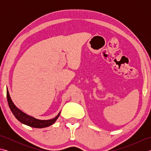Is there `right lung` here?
Masks as SVG:
<instances>
[{"instance_id": "obj_1", "label": "right lung", "mask_w": 151, "mask_h": 151, "mask_svg": "<svg viewBox=\"0 0 151 151\" xmlns=\"http://www.w3.org/2000/svg\"><path fill=\"white\" fill-rule=\"evenodd\" d=\"M7 100L8 102L9 107L10 108V110L13 114L14 115V116L17 119L20 121L21 123H23L28 126L34 127V128H37V129H41V128H45L49 127L50 125H52L54 123H55V121L57 120V119L58 118L59 115L60 114V112L58 114L56 117L52 119L49 120H40L34 118L33 117H31L30 115H28L26 114H24V112L21 111L19 109H18L15 106L14 102H12V99L10 98V96L9 94V91L7 89Z\"/></svg>"}]
</instances>
